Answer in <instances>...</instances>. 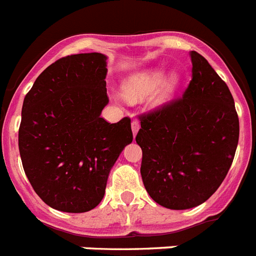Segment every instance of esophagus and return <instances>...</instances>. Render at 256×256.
I'll return each mask as SVG.
<instances>
[{
	"instance_id": "obj_1",
	"label": "esophagus",
	"mask_w": 256,
	"mask_h": 256,
	"mask_svg": "<svg viewBox=\"0 0 256 256\" xmlns=\"http://www.w3.org/2000/svg\"><path fill=\"white\" fill-rule=\"evenodd\" d=\"M140 130V123L137 122V120H133L132 122V132H133V136H136L137 132H138Z\"/></svg>"
}]
</instances>
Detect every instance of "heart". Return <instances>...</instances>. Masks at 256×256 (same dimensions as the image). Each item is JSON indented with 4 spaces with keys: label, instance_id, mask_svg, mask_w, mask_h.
Here are the masks:
<instances>
[{
    "label": "heart",
    "instance_id": "1",
    "mask_svg": "<svg viewBox=\"0 0 256 256\" xmlns=\"http://www.w3.org/2000/svg\"><path fill=\"white\" fill-rule=\"evenodd\" d=\"M160 90H159V100L164 101L167 98L174 94L178 84V78L176 75H170L167 78L163 80V72L158 70H152V71H146L138 75H134L130 78L124 82V96L126 100L134 101L137 98H141L146 96L148 93L154 90L158 85H160Z\"/></svg>",
    "mask_w": 256,
    "mask_h": 256
}]
</instances>
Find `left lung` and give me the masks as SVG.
<instances>
[{"label":"left lung","mask_w":256,"mask_h":256,"mask_svg":"<svg viewBox=\"0 0 256 256\" xmlns=\"http://www.w3.org/2000/svg\"><path fill=\"white\" fill-rule=\"evenodd\" d=\"M192 58V80L178 97L138 116L141 176L160 206L186 210L206 202L226 178L240 137L234 100L204 56Z\"/></svg>","instance_id":"8db88e82"}]
</instances>
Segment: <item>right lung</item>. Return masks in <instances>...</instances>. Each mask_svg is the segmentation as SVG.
I'll return each instance as SVG.
<instances>
[{
  "mask_svg": "<svg viewBox=\"0 0 256 256\" xmlns=\"http://www.w3.org/2000/svg\"><path fill=\"white\" fill-rule=\"evenodd\" d=\"M106 56H63L24 97L19 152L30 185L48 206L86 212L104 196L111 167L133 134L130 119L107 123Z\"/></svg>",
  "mask_w": 256,
  "mask_h": 256,
  "instance_id": "1",
  "label": "right lung"
}]
</instances>
